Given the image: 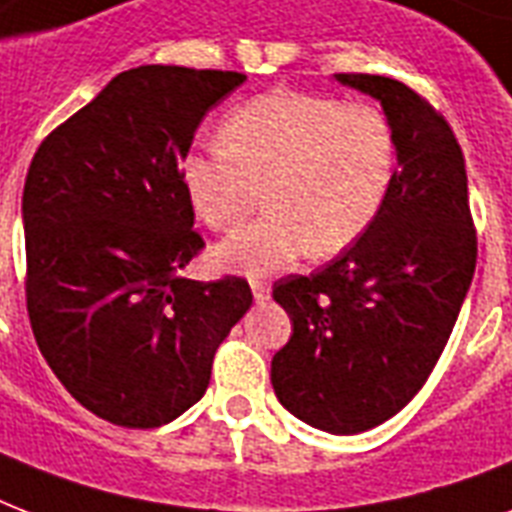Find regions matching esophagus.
<instances>
[{"label": "esophagus", "mask_w": 512, "mask_h": 512, "mask_svg": "<svg viewBox=\"0 0 512 512\" xmlns=\"http://www.w3.org/2000/svg\"><path fill=\"white\" fill-rule=\"evenodd\" d=\"M252 295H255L257 303H263V300H268L271 297V287L265 284V281H252Z\"/></svg>", "instance_id": "34e87169"}]
</instances>
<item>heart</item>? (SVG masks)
<instances>
[{"label":"heart","mask_w":512,"mask_h":512,"mask_svg":"<svg viewBox=\"0 0 512 512\" xmlns=\"http://www.w3.org/2000/svg\"><path fill=\"white\" fill-rule=\"evenodd\" d=\"M223 146L193 148L180 183L193 212L228 231L265 188L268 215L212 249L217 268L268 276L313 252L353 247L396 183V130L380 108L319 92H268L220 124Z\"/></svg>","instance_id":"heart-1"}]
</instances>
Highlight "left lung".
I'll use <instances>...</instances> for the list:
<instances>
[{"mask_svg":"<svg viewBox=\"0 0 512 512\" xmlns=\"http://www.w3.org/2000/svg\"><path fill=\"white\" fill-rule=\"evenodd\" d=\"M380 100L398 140L396 183L374 225L311 276L273 284L292 337L271 361L281 406L353 436L404 409L433 372L476 271L462 148L406 84L335 74Z\"/></svg>","mask_w":512,"mask_h":512,"instance_id":"8db88e82","label":"left lung"}]
</instances>
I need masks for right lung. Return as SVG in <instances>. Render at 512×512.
Segmentation results:
<instances>
[{
  "label": "right lung",
  "mask_w": 512,
  "mask_h": 512,
  "mask_svg": "<svg viewBox=\"0 0 512 512\" xmlns=\"http://www.w3.org/2000/svg\"><path fill=\"white\" fill-rule=\"evenodd\" d=\"M236 71L138 66L52 130L23 188L26 305L71 396L122 428L191 409L212 358L249 311L244 279L180 276L204 241L180 162Z\"/></svg>",
  "instance_id": "right-lung-1"
}]
</instances>
